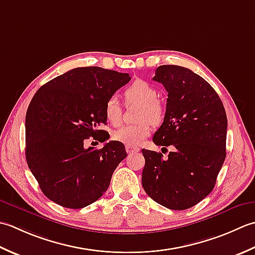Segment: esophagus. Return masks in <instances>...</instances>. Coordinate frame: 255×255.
<instances>
[{"label":"esophagus","mask_w":255,"mask_h":255,"mask_svg":"<svg viewBox=\"0 0 255 255\" xmlns=\"http://www.w3.org/2000/svg\"><path fill=\"white\" fill-rule=\"evenodd\" d=\"M126 149H127V152H128V154L137 153L138 150H139V148H138V147H135V146H129V145H127V146H126Z\"/></svg>","instance_id":"1"}]
</instances>
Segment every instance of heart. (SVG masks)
I'll return each mask as SVG.
<instances>
[{"label": "heart", "mask_w": 255, "mask_h": 255, "mask_svg": "<svg viewBox=\"0 0 255 255\" xmlns=\"http://www.w3.org/2000/svg\"><path fill=\"white\" fill-rule=\"evenodd\" d=\"M126 99L128 103H141L137 111L136 124H128L119 128L113 132L112 137L129 146H137L150 133V123L158 124L164 118V107L157 99V90L142 79L135 80L129 85L126 92ZM107 120L113 126H118L122 119V107L117 96L108 99L105 105Z\"/></svg>", "instance_id": "heart-1"}]
</instances>
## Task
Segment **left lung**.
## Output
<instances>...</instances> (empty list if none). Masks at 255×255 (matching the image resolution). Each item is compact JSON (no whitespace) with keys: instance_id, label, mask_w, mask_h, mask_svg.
Masks as SVG:
<instances>
[{"instance_id":"left-lung-1","label":"left lung","mask_w":255,"mask_h":255,"mask_svg":"<svg viewBox=\"0 0 255 255\" xmlns=\"http://www.w3.org/2000/svg\"><path fill=\"white\" fill-rule=\"evenodd\" d=\"M153 80L168 92L164 122L153 142L174 150L163 159L162 153L142 149V185L157 204L185 210L214 189L226 158L227 114L214 88L188 68L159 66Z\"/></svg>"}]
</instances>
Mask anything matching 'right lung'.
Here are the masks:
<instances>
[{
	"label": "right lung",
	"instance_id": "right-lung-1",
	"mask_svg": "<svg viewBox=\"0 0 255 255\" xmlns=\"http://www.w3.org/2000/svg\"><path fill=\"white\" fill-rule=\"evenodd\" d=\"M131 80L128 74L79 67L41 86L25 119L26 162L44 195L57 205L80 209L105 194L114 169L127 157L124 145L84 146L87 138L106 142L105 105Z\"/></svg>",
	"mask_w": 255,
	"mask_h": 255
}]
</instances>
